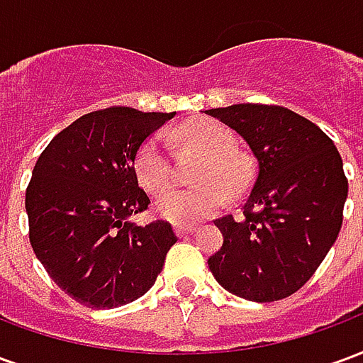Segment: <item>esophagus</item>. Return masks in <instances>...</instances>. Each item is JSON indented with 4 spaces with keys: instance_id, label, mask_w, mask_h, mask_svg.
Instances as JSON below:
<instances>
[{
    "instance_id": "obj_1",
    "label": "esophagus",
    "mask_w": 363,
    "mask_h": 363,
    "mask_svg": "<svg viewBox=\"0 0 363 363\" xmlns=\"http://www.w3.org/2000/svg\"><path fill=\"white\" fill-rule=\"evenodd\" d=\"M194 225H190V223H177V225H174V233H177V235L179 237H182V235H189V233H192V231H194Z\"/></svg>"
}]
</instances>
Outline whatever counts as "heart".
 Returning a JSON list of instances; mask_svg holds the SVG:
<instances>
[{"label":"heart","instance_id":"1","mask_svg":"<svg viewBox=\"0 0 363 363\" xmlns=\"http://www.w3.org/2000/svg\"><path fill=\"white\" fill-rule=\"evenodd\" d=\"M184 135L192 145L206 153L196 171V179L202 181L200 184L163 192L173 182V169L165 138L161 134L145 140L135 159V171L147 192H163L155 200L157 216L173 223H196L210 218L228 202L225 188L235 192L243 186L247 181V161L241 153L231 150L235 138L218 120L202 118L190 122L184 128Z\"/></svg>","mask_w":363,"mask_h":363}]
</instances>
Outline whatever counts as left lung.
Masks as SVG:
<instances>
[{
  "label": "left lung",
  "instance_id": "8db88e82",
  "mask_svg": "<svg viewBox=\"0 0 363 363\" xmlns=\"http://www.w3.org/2000/svg\"><path fill=\"white\" fill-rule=\"evenodd\" d=\"M235 130L257 159L243 218L213 223L223 245L208 259L221 288L249 301H278L311 278L335 245L348 196L342 159L311 120L274 104L206 111Z\"/></svg>",
  "mask_w": 363,
  "mask_h": 363
}]
</instances>
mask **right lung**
Here are the masks:
<instances>
[{
  "mask_svg": "<svg viewBox=\"0 0 363 363\" xmlns=\"http://www.w3.org/2000/svg\"><path fill=\"white\" fill-rule=\"evenodd\" d=\"M174 112L112 106L83 114L40 153L25 208L36 259L62 291L93 309L142 297L177 243L171 223L138 225L147 210L138 186L142 143Z\"/></svg>",
  "mask_w": 363,
  "mask_h": 363,
  "instance_id": "right-lung-1",
  "label": "right lung"
}]
</instances>
